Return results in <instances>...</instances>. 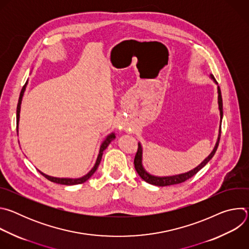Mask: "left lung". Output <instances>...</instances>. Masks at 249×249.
Masks as SVG:
<instances>
[{"label":"left lung","instance_id":"left-lung-1","mask_svg":"<svg viewBox=\"0 0 249 249\" xmlns=\"http://www.w3.org/2000/svg\"><path fill=\"white\" fill-rule=\"evenodd\" d=\"M211 78L214 79L211 75ZM214 81L216 82V80L214 79ZM217 83V82H216ZM218 102H219V109H220V115H221V120L223 119V99H222V93H221V89L220 87H218ZM220 138H221V126H220V130H219V137H218V141L216 143V146L213 150V152L210 154V156L205 159L197 167H195L193 170H190L189 172L183 173V174H179V175H173V176H166V177H159V176H154L151 175L150 173H148L144 167L143 164H142V154H143V150H142V146L140 144H138V151L136 153L135 159H134V164H135V169L138 172V174L140 175V177L143 180H145L146 182L153 184V185H157V186H168V185H173V184H179L182 183L184 181H186L187 179L191 178L192 176H194L201 168H203L208 161L214 157L219 143H220Z\"/></svg>","mask_w":249,"mask_h":249}]
</instances>
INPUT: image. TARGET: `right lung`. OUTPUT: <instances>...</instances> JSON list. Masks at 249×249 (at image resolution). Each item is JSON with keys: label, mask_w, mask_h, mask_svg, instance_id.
Returning <instances> with one entry per match:
<instances>
[{"label": "right lung", "mask_w": 249, "mask_h": 249, "mask_svg": "<svg viewBox=\"0 0 249 249\" xmlns=\"http://www.w3.org/2000/svg\"><path fill=\"white\" fill-rule=\"evenodd\" d=\"M25 86H26V83L25 85L23 86L21 91H20V94H19V98H18V107H17V128H18V119H19V110H20V103H21V99H22V96H23V92L25 90ZM115 139V135L112 133L110 134L109 136H107V138L105 139V141L103 142V143L101 144L100 146V150H99V154H98V157H97V160H96V162L93 166V168L87 174L85 175L84 177H82V178H78V179H72V178H57V177H52V176H49V175H46L44 173H42L41 171H39L45 178H47L48 180L54 182V183H58V184H63V185H76V184H82L84 182H86L89 178H90V176L95 172V170L97 169L99 163H100V160H101V158H102V154H103V151L108 147V145L111 143V141H113Z\"/></svg>", "instance_id": "add662e5"}]
</instances>
